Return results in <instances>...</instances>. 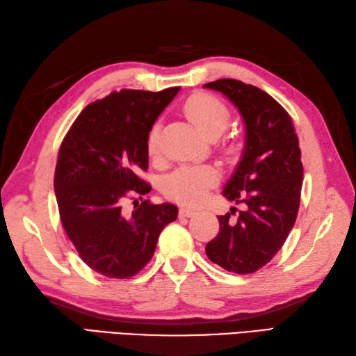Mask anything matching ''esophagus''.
<instances>
[{
	"label": "esophagus",
	"mask_w": 356,
	"mask_h": 356,
	"mask_svg": "<svg viewBox=\"0 0 356 356\" xmlns=\"http://www.w3.org/2000/svg\"><path fill=\"white\" fill-rule=\"evenodd\" d=\"M179 215H181V216H187V218H191V216L197 215V210L191 209V207H181V209H179Z\"/></svg>",
	"instance_id": "34e87169"
}]
</instances>
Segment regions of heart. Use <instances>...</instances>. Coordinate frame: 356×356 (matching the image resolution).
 <instances>
[{"instance_id": "heart-1", "label": "heart", "mask_w": 356, "mask_h": 356, "mask_svg": "<svg viewBox=\"0 0 356 356\" xmlns=\"http://www.w3.org/2000/svg\"><path fill=\"white\" fill-rule=\"evenodd\" d=\"M184 113L202 135L215 138L227 129L230 111L220 98L210 93H195L184 103ZM158 130L154 124L147 135V152L150 156L158 154ZM220 181V173L213 165L181 168L172 172L164 183V192L181 204H198L206 198L209 188Z\"/></svg>"}]
</instances>
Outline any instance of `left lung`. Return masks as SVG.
I'll return each instance as SVG.
<instances>
[{
	"label": "left lung",
	"instance_id": "left-lung-1",
	"mask_svg": "<svg viewBox=\"0 0 356 356\" xmlns=\"http://www.w3.org/2000/svg\"><path fill=\"white\" fill-rule=\"evenodd\" d=\"M204 87L224 93L243 115V159L222 195L243 204L218 216L220 232L207 243L212 263L234 273H253L277 255L300 209L302 163L293 121L277 99L252 84L232 78Z\"/></svg>",
	"mask_w": 356,
	"mask_h": 356
}]
</instances>
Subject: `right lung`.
<instances>
[{
    "label": "right lung",
    "instance_id": "right-lung-1",
    "mask_svg": "<svg viewBox=\"0 0 356 356\" xmlns=\"http://www.w3.org/2000/svg\"><path fill=\"white\" fill-rule=\"evenodd\" d=\"M178 90L112 92L78 115L58 152L54 187L63 227L84 263L107 278L140 272L178 216L177 206L143 200L152 186L138 175L149 165L150 129ZM129 197L132 213L124 209Z\"/></svg>",
    "mask_w": 356,
    "mask_h": 356
}]
</instances>
